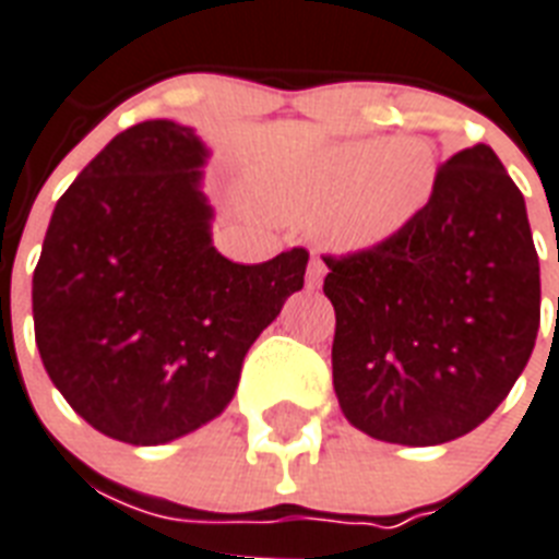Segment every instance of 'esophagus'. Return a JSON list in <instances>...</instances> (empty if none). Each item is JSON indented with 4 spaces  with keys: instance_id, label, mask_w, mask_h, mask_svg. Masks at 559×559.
<instances>
[{
    "instance_id": "34e87169",
    "label": "esophagus",
    "mask_w": 559,
    "mask_h": 559,
    "mask_svg": "<svg viewBox=\"0 0 559 559\" xmlns=\"http://www.w3.org/2000/svg\"><path fill=\"white\" fill-rule=\"evenodd\" d=\"M324 272H328L324 261H322V258H319V254H313V258H310V266H307V287H310V289L322 287Z\"/></svg>"
}]
</instances>
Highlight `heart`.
<instances>
[{
	"instance_id": "b5f03b06",
	"label": "heart",
	"mask_w": 559,
	"mask_h": 559,
	"mask_svg": "<svg viewBox=\"0 0 559 559\" xmlns=\"http://www.w3.org/2000/svg\"><path fill=\"white\" fill-rule=\"evenodd\" d=\"M432 151L420 142L333 144L263 182V200L284 217L322 219L328 240L362 252L397 237L432 197Z\"/></svg>"
}]
</instances>
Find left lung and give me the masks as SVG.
Returning <instances> with one entry per match:
<instances>
[{
    "instance_id": "left-lung-1",
    "label": "left lung",
    "mask_w": 559,
    "mask_h": 559,
    "mask_svg": "<svg viewBox=\"0 0 559 559\" xmlns=\"http://www.w3.org/2000/svg\"><path fill=\"white\" fill-rule=\"evenodd\" d=\"M333 389L377 441L435 447L508 397L539 331V258L522 191L487 144L438 168L397 237L324 254Z\"/></svg>"
}]
</instances>
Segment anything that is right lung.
I'll use <instances>...</instances> for the list:
<instances>
[{"instance_id": "1", "label": "right lung", "mask_w": 559, "mask_h": 559, "mask_svg": "<svg viewBox=\"0 0 559 559\" xmlns=\"http://www.w3.org/2000/svg\"><path fill=\"white\" fill-rule=\"evenodd\" d=\"M205 144L168 118L118 133L57 200L34 270V340L90 426L133 447L200 429L246 350L305 287L307 249L235 263L211 243Z\"/></svg>"}]
</instances>
